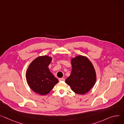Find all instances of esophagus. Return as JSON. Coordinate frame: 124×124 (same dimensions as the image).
<instances>
[{
    "instance_id": "esophagus-1",
    "label": "esophagus",
    "mask_w": 124,
    "mask_h": 124,
    "mask_svg": "<svg viewBox=\"0 0 124 124\" xmlns=\"http://www.w3.org/2000/svg\"><path fill=\"white\" fill-rule=\"evenodd\" d=\"M59 81L61 82V81H65V78H59Z\"/></svg>"
}]
</instances>
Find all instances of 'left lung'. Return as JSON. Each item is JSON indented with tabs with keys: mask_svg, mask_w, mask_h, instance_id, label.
<instances>
[{
	"mask_svg": "<svg viewBox=\"0 0 124 124\" xmlns=\"http://www.w3.org/2000/svg\"><path fill=\"white\" fill-rule=\"evenodd\" d=\"M71 64V74L65 82L75 93L84 94L93 87L96 82V73L93 66L86 57L82 55L73 58Z\"/></svg>",
	"mask_w": 124,
	"mask_h": 124,
	"instance_id": "obj_1",
	"label": "left lung"
}]
</instances>
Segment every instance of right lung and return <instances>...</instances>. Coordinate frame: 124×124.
I'll return each mask as SVG.
<instances>
[{"label": "right lung", "mask_w": 124, "mask_h": 124, "mask_svg": "<svg viewBox=\"0 0 124 124\" xmlns=\"http://www.w3.org/2000/svg\"><path fill=\"white\" fill-rule=\"evenodd\" d=\"M51 61L52 58L49 56H39L29 66L26 72L27 81L36 93L43 95L47 94L59 82L49 70L48 66Z\"/></svg>", "instance_id": "right-lung-1"}]
</instances>
